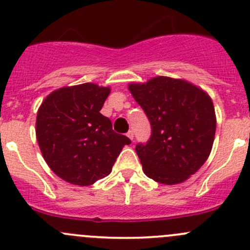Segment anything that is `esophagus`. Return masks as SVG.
<instances>
[{"mask_svg":"<svg viewBox=\"0 0 250 250\" xmlns=\"http://www.w3.org/2000/svg\"><path fill=\"white\" fill-rule=\"evenodd\" d=\"M127 137L129 138V139L132 140V141L134 140V133H133V130H129V132L127 133Z\"/></svg>","mask_w":250,"mask_h":250,"instance_id":"34e87169","label":"esophagus"}]
</instances>
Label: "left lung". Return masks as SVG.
Returning a JSON list of instances; mask_svg holds the SVG:
<instances>
[{"mask_svg": "<svg viewBox=\"0 0 250 250\" xmlns=\"http://www.w3.org/2000/svg\"><path fill=\"white\" fill-rule=\"evenodd\" d=\"M150 120L152 134L137 145L146 176L165 185L184 183L208 160L216 129L213 100L188 81L156 76L128 84Z\"/></svg>", "mask_w": 250, "mask_h": 250, "instance_id": "8db88e82", "label": "left lung"}]
</instances>
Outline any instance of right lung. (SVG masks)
Wrapping results in <instances>:
<instances>
[{
  "label": "right lung",
  "mask_w": 250,
  "mask_h": 250,
  "mask_svg": "<svg viewBox=\"0 0 250 250\" xmlns=\"http://www.w3.org/2000/svg\"><path fill=\"white\" fill-rule=\"evenodd\" d=\"M110 92L89 82L66 85L53 90L39 107L37 143L48 167L62 180L78 186L97 183L130 144L100 113Z\"/></svg>",
  "instance_id": "1"
}]
</instances>
